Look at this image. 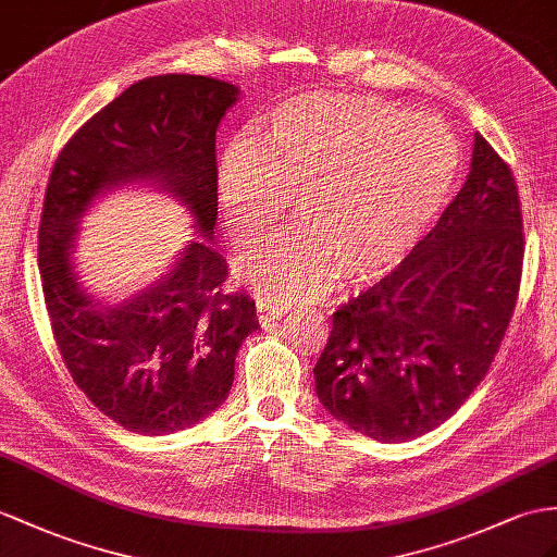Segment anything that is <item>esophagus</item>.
Masks as SVG:
<instances>
[{
  "label": "esophagus",
  "instance_id": "obj_1",
  "mask_svg": "<svg viewBox=\"0 0 557 557\" xmlns=\"http://www.w3.org/2000/svg\"><path fill=\"white\" fill-rule=\"evenodd\" d=\"M257 319H260V323L262 325H267V323H271V321H276V319H281L283 314H286V307H278V305H269V302H257Z\"/></svg>",
  "mask_w": 557,
  "mask_h": 557
}]
</instances>
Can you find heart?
Returning <instances> with one entry per match:
<instances>
[{"label": "heart", "instance_id": "b5f03b06", "mask_svg": "<svg viewBox=\"0 0 557 557\" xmlns=\"http://www.w3.org/2000/svg\"><path fill=\"white\" fill-rule=\"evenodd\" d=\"M458 172V139L440 117L349 94L281 103L257 137L226 148L216 206L234 243L274 224L290 198L305 226L257 240L236 276L269 302L321 295L341 271L381 278L437 222Z\"/></svg>", "mask_w": 557, "mask_h": 557}]
</instances>
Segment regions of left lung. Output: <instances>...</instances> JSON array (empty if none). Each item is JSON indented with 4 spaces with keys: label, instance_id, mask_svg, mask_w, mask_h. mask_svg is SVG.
<instances>
[{
    "label": "left lung",
    "instance_id": "1",
    "mask_svg": "<svg viewBox=\"0 0 557 557\" xmlns=\"http://www.w3.org/2000/svg\"><path fill=\"white\" fill-rule=\"evenodd\" d=\"M522 257L512 172L474 134L466 184L435 228L333 314L314 366L323 409L375 442L442 425L490 371L518 300Z\"/></svg>",
    "mask_w": 557,
    "mask_h": 557
}]
</instances>
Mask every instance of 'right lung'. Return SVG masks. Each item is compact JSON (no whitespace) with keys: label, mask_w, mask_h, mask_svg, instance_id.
<instances>
[{"label":"right lung","mask_w":557,"mask_h":557,"mask_svg":"<svg viewBox=\"0 0 557 557\" xmlns=\"http://www.w3.org/2000/svg\"><path fill=\"white\" fill-rule=\"evenodd\" d=\"M238 87L202 75L134 83L63 146L47 184L37 262L65 369L120 428L170 435L228 397L236 351L260 329L255 302L224 293L216 222L214 137ZM127 183L156 185L195 216L197 238L173 269L122 304L78 286L70 252L92 200Z\"/></svg>","instance_id":"add662e5"}]
</instances>
